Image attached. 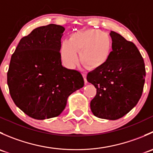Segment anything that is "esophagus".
<instances>
[{
    "mask_svg": "<svg viewBox=\"0 0 153 153\" xmlns=\"http://www.w3.org/2000/svg\"><path fill=\"white\" fill-rule=\"evenodd\" d=\"M82 75H83V77H84V83L86 84V83H87V81H86V72H84V73H82Z\"/></svg>",
    "mask_w": 153,
    "mask_h": 153,
    "instance_id": "34e87169",
    "label": "esophagus"
}]
</instances>
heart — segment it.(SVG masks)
<instances>
[{"mask_svg":"<svg viewBox=\"0 0 153 153\" xmlns=\"http://www.w3.org/2000/svg\"><path fill=\"white\" fill-rule=\"evenodd\" d=\"M112 52V39L107 34L98 29H86L72 34L69 41L61 46V56L64 64L73 68L80 60L87 69H95L107 62Z\"/></svg>","mask_w":153,"mask_h":153,"instance_id":"obj_1","label":"heart"}]
</instances>
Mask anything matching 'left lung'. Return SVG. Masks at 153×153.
Instances as JSON below:
<instances>
[{
	"mask_svg": "<svg viewBox=\"0 0 153 153\" xmlns=\"http://www.w3.org/2000/svg\"><path fill=\"white\" fill-rule=\"evenodd\" d=\"M110 57L104 65L88 73L86 80L97 89L91 101L95 116L117 120L127 114L142 95L146 71L138 48L117 32H110Z\"/></svg>",
	"mask_w": 153,
	"mask_h": 153,
	"instance_id": "8db88e82",
	"label": "left lung"
}]
</instances>
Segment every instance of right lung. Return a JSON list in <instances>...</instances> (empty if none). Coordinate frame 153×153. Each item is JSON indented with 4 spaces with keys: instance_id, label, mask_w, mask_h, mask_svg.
Instances as JSON below:
<instances>
[{
    "instance_id": "add662e5",
    "label": "right lung",
    "mask_w": 153,
    "mask_h": 153,
    "mask_svg": "<svg viewBox=\"0 0 153 153\" xmlns=\"http://www.w3.org/2000/svg\"><path fill=\"white\" fill-rule=\"evenodd\" d=\"M65 29L49 24L21 39L11 58L7 84L15 105L29 117L58 116L69 95L84 85L78 71L63 67L61 42Z\"/></svg>"
}]
</instances>
